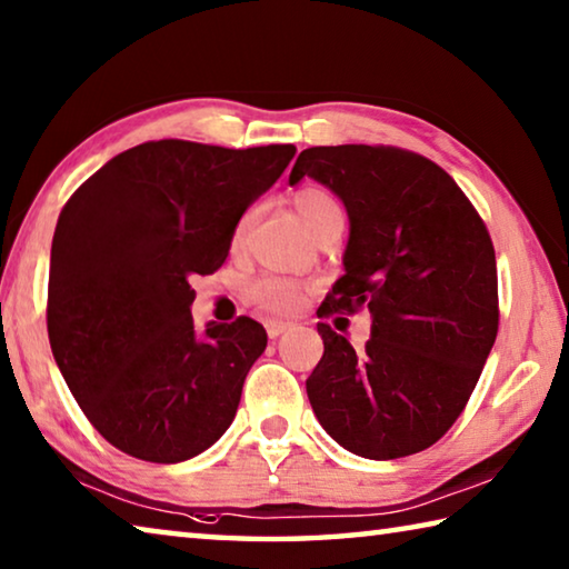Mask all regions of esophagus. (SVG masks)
<instances>
[{"label":"esophagus","instance_id":"obj_1","mask_svg":"<svg viewBox=\"0 0 569 569\" xmlns=\"http://www.w3.org/2000/svg\"><path fill=\"white\" fill-rule=\"evenodd\" d=\"M288 329H291V323H286V321H268V323H266L268 339H278V336L286 333Z\"/></svg>","mask_w":569,"mask_h":569}]
</instances>
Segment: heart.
<instances>
[{"mask_svg":"<svg viewBox=\"0 0 569 569\" xmlns=\"http://www.w3.org/2000/svg\"><path fill=\"white\" fill-rule=\"evenodd\" d=\"M293 206L298 210V216L303 218L306 228L311 233H321L323 228H329L331 223H343V210L336 203V198L331 192H326L323 188L316 186H303L293 192ZM253 213H246L238 220L233 240L238 243L243 238L246 228L250 223ZM250 301L258 303L268 313H278V316H288L296 313L301 308L303 301V291L301 286L291 278H281V276H263L250 286Z\"/></svg>","mask_w":569,"mask_h":569,"instance_id":"b5f03b06","label":"heart"}]
</instances>
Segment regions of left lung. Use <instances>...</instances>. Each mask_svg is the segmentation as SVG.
<instances>
[{
    "label": "left lung",
    "instance_id": "1",
    "mask_svg": "<svg viewBox=\"0 0 569 569\" xmlns=\"http://www.w3.org/2000/svg\"><path fill=\"white\" fill-rule=\"evenodd\" d=\"M303 178L349 216L343 276L319 313H371L363 351L319 323L323 356L306 379L308 401L351 455H417L459 419L495 346L492 238L449 172L417 152L308 148L288 180Z\"/></svg>",
    "mask_w": 569,
    "mask_h": 569
}]
</instances>
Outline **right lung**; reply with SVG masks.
Masks as SVG:
<instances>
[{
    "mask_svg": "<svg viewBox=\"0 0 569 569\" xmlns=\"http://www.w3.org/2000/svg\"><path fill=\"white\" fill-rule=\"evenodd\" d=\"M293 156V146L142 142L62 208L47 333L84 417L124 455L178 465L233 423L268 336L248 316L198 331L190 278L223 266L238 220Z\"/></svg>",
    "mask_w": 569,
    "mask_h": 569,
    "instance_id": "right-lung-1",
    "label": "right lung"
}]
</instances>
